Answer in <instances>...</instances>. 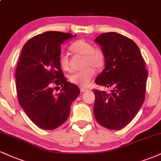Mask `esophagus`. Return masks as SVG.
<instances>
[{"instance_id": "1", "label": "esophagus", "mask_w": 161, "mask_h": 161, "mask_svg": "<svg viewBox=\"0 0 161 161\" xmlns=\"http://www.w3.org/2000/svg\"><path fill=\"white\" fill-rule=\"evenodd\" d=\"M87 91H88V89L87 88H80V92H87Z\"/></svg>"}]
</instances>
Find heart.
I'll use <instances>...</instances> for the list:
<instances>
[{
  "label": "heart",
  "mask_w": 161,
  "mask_h": 161,
  "mask_svg": "<svg viewBox=\"0 0 161 161\" xmlns=\"http://www.w3.org/2000/svg\"><path fill=\"white\" fill-rule=\"evenodd\" d=\"M70 50L78 55L84 56L82 70L73 73L69 76V82L74 85L86 87L89 86L95 75V70L102 69L106 62V56L103 51L99 48H94L92 43L86 40H79L71 45ZM60 67L64 71H69L70 67L67 55L61 53L59 55Z\"/></svg>",
  "instance_id": "obj_1"
}]
</instances>
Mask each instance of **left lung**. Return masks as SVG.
<instances>
[{"label":"left lung","instance_id":"8db88e82","mask_svg":"<svg viewBox=\"0 0 161 161\" xmlns=\"http://www.w3.org/2000/svg\"><path fill=\"white\" fill-rule=\"evenodd\" d=\"M106 56L105 68L96 84L111 92L94 90V117L103 127L120 130L132 121L145 100L148 72L139 47L127 36L103 33L94 40Z\"/></svg>","mask_w":161,"mask_h":161}]
</instances>
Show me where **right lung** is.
I'll list each match as a JSON object with an SVG mask.
<instances>
[{"label": "right lung", "mask_w": 161, "mask_h": 161, "mask_svg": "<svg viewBox=\"0 0 161 161\" xmlns=\"http://www.w3.org/2000/svg\"><path fill=\"white\" fill-rule=\"evenodd\" d=\"M75 36L47 31L30 39L22 48L15 72L19 102L42 129L53 130L64 123L80 93L78 86L64 76L58 61L61 45ZM54 84L61 86L58 93L53 92Z\"/></svg>", "instance_id": "1"}]
</instances>
